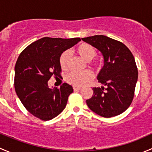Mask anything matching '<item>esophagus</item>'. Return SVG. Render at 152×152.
I'll return each mask as SVG.
<instances>
[{
  "label": "esophagus",
  "instance_id": "1",
  "mask_svg": "<svg viewBox=\"0 0 152 152\" xmlns=\"http://www.w3.org/2000/svg\"><path fill=\"white\" fill-rule=\"evenodd\" d=\"M73 90H74V91H77V90H81V87H76V86H73Z\"/></svg>",
  "mask_w": 152,
  "mask_h": 152
}]
</instances>
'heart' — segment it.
<instances>
[{
  "label": "heart",
  "instance_id": "obj_1",
  "mask_svg": "<svg viewBox=\"0 0 152 152\" xmlns=\"http://www.w3.org/2000/svg\"><path fill=\"white\" fill-rule=\"evenodd\" d=\"M76 52L83 59L89 62L96 56V50L93 45L87 43H82L79 45L76 48ZM70 52L65 50L61 54L59 57V65L63 70L67 67L69 59H70ZM93 65L96 66H101V62L96 61L93 62ZM93 79V73L90 70H85L82 73L71 72L65 76V81L67 83L76 87H82L87 85Z\"/></svg>",
  "mask_w": 152,
  "mask_h": 152
}]
</instances>
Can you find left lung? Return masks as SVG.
<instances>
[{"label": "left lung", "mask_w": 152, "mask_h": 152, "mask_svg": "<svg viewBox=\"0 0 152 152\" xmlns=\"http://www.w3.org/2000/svg\"><path fill=\"white\" fill-rule=\"evenodd\" d=\"M102 53L103 67L97 76L104 86L93 87V95L86 101L99 115L111 118L123 113L131 104L138 77L132 53L124 43L104 35L82 38Z\"/></svg>", "instance_id": "8db88e82"}]
</instances>
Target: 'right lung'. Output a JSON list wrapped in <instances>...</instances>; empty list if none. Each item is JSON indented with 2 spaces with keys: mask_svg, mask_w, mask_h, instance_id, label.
<instances>
[{
  "mask_svg": "<svg viewBox=\"0 0 152 152\" xmlns=\"http://www.w3.org/2000/svg\"><path fill=\"white\" fill-rule=\"evenodd\" d=\"M80 41L79 37H43L20 54L15 67V92L34 116L51 120L65 108L68 96L73 92L72 86L64 83L59 89L50 88L48 82L53 76L60 77L61 54Z\"/></svg>",
  "mask_w": 152,
  "mask_h": 152,
  "instance_id": "obj_1",
  "label": "right lung"
}]
</instances>
